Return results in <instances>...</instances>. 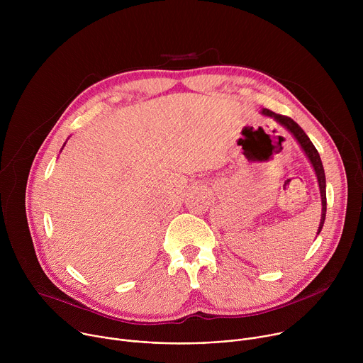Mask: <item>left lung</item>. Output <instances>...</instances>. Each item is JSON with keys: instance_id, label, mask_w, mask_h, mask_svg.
Wrapping results in <instances>:
<instances>
[{"instance_id": "8db88e82", "label": "left lung", "mask_w": 363, "mask_h": 363, "mask_svg": "<svg viewBox=\"0 0 363 363\" xmlns=\"http://www.w3.org/2000/svg\"><path fill=\"white\" fill-rule=\"evenodd\" d=\"M266 116H270L273 119H276L280 125H283L286 129H289L293 136L297 139V142L300 143V146L303 147L304 153L307 155L308 161L312 162L315 172L318 175V181H319V188H320V196H322V218H320V224H319V230H318V235L323 228L325 224V218H326V178H325V169L322 165V160H320V155L318 152V149L315 147V145L312 143V140L308 139V136L304 133V130L289 116H283L279 113H274L273 111L269 109H263L262 112Z\"/></svg>"}]
</instances>
